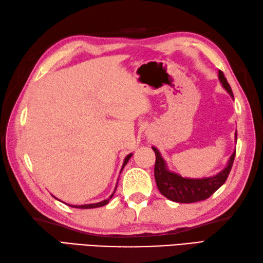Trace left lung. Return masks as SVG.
<instances>
[{"instance_id":"obj_1","label":"left lung","mask_w":263,"mask_h":263,"mask_svg":"<svg viewBox=\"0 0 263 263\" xmlns=\"http://www.w3.org/2000/svg\"><path fill=\"white\" fill-rule=\"evenodd\" d=\"M218 77L222 87L234 99L232 88H230L227 79L221 70L218 71ZM235 139L237 141V132L235 133ZM152 148L155 153L154 177L158 189L160 193L167 199L178 203H193L206 200L218 189H220L226 181L230 169L233 167L235 153H236V151L233 152L226 167L217 175L204 177V178H186V177H181L180 175L170 171L162 155L160 154L159 149L155 146H152Z\"/></svg>"}]
</instances>
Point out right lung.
Listing matches in <instances>:
<instances>
[{"mask_svg":"<svg viewBox=\"0 0 263 263\" xmlns=\"http://www.w3.org/2000/svg\"><path fill=\"white\" fill-rule=\"evenodd\" d=\"M132 155H133V153L128 154L127 157L125 158V160H124V163H122L121 171H122V169H124L125 165L127 164V162L129 161V159L132 158ZM121 171H120V173H121ZM116 190H117V186H116ZM116 190H115V192H116ZM115 192L112 193V194L110 195L109 199H106V200H104V201H101V202H99V203H92V204H83V205H70V204H67V205H69V206H72V208H78V209H93V208H100V206H103V205H105V204H108L109 201L112 199V196H114ZM53 197H55V196H53ZM55 199H57V197H55Z\"/></svg>","mask_w":263,"mask_h":263,"instance_id":"right-lung-1","label":"right lung"}]
</instances>
